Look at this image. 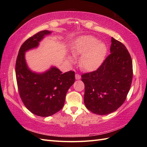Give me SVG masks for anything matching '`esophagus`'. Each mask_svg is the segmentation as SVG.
Wrapping results in <instances>:
<instances>
[{
	"label": "esophagus",
	"instance_id": "34e87169",
	"mask_svg": "<svg viewBox=\"0 0 147 147\" xmlns=\"http://www.w3.org/2000/svg\"><path fill=\"white\" fill-rule=\"evenodd\" d=\"M75 78L76 80H80L81 79V76L78 74H75Z\"/></svg>",
	"mask_w": 147,
	"mask_h": 147
}]
</instances>
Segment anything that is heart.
<instances>
[{
    "instance_id": "obj_1",
    "label": "heart",
    "mask_w": 147,
    "mask_h": 147,
    "mask_svg": "<svg viewBox=\"0 0 147 147\" xmlns=\"http://www.w3.org/2000/svg\"><path fill=\"white\" fill-rule=\"evenodd\" d=\"M73 55H81L80 64L84 70L93 71L100 66L105 58L107 47L104 42H99L95 36L83 35L76 38L71 49ZM74 57L67 55L66 62L71 63Z\"/></svg>"
}]
</instances>
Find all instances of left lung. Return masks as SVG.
Wrapping results in <instances>:
<instances>
[{"instance_id": "1", "label": "left lung", "mask_w": 147, "mask_h": 147, "mask_svg": "<svg viewBox=\"0 0 147 147\" xmlns=\"http://www.w3.org/2000/svg\"><path fill=\"white\" fill-rule=\"evenodd\" d=\"M110 54L97 70L82 75L84 103L93 113L106 115L125 101L133 79V64L126 47L111 38Z\"/></svg>"}]
</instances>
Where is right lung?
Segmentation results:
<instances>
[{
	"instance_id": "right-lung-1",
	"label": "right lung",
	"mask_w": 147,
	"mask_h": 147,
	"mask_svg": "<svg viewBox=\"0 0 147 147\" xmlns=\"http://www.w3.org/2000/svg\"><path fill=\"white\" fill-rule=\"evenodd\" d=\"M52 33L44 30L26 40L19 51L16 62V76L21 98L33 114L48 117L63 107L66 93L75 82V73H62L55 66L42 73L30 69L26 63L25 53L38 47L40 42Z\"/></svg>"
}]
</instances>
